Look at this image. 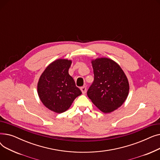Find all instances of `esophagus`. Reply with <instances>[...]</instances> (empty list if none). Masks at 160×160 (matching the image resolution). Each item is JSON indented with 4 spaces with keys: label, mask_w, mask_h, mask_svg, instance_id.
I'll use <instances>...</instances> for the list:
<instances>
[{
    "label": "esophagus",
    "mask_w": 160,
    "mask_h": 160,
    "mask_svg": "<svg viewBox=\"0 0 160 160\" xmlns=\"http://www.w3.org/2000/svg\"><path fill=\"white\" fill-rule=\"evenodd\" d=\"M80 89H81V91H82V93L83 94H85V93H86L87 88H86V86H83V87H82V88H80Z\"/></svg>",
    "instance_id": "1"
}]
</instances>
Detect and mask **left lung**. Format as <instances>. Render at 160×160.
Here are the masks:
<instances>
[{"mask_svg": "<svg viewBox=\"0 0 160 160\" xmlns=\"http://www.w3.org/2000/svg\"><path fill=\"white\" fill-rule=\"evenodd\" d=\"M94 81L88 96L99 110L111 113L121 107L127 98L129 83L120 65L112 59L98 58L91 60Z\"/></svg>", "mask_w": 160, "mask_h": 160, "instance_id": "1", "label": "left lung"}]
</instances>
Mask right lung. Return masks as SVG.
Segmentation results:
<instances>
[{
	"label": "right lung",
	"mask_w": 160,
	"mask_h": 160,
	"mask_svg": "<svg viewBox=\"0 0 160 160\" xmlns=\"http://www.w3.org/2000/svg\"><path fill=\"white\" fill-rule=\"evenodd\" d=\"M72 63L67 59H58L50 63L40 76L38 96L48 110L57 113L67 111L74 99L82 94L69 74Z\"/></svg>",
	"instance_id": "right-lung-1"
}]
</instances>
